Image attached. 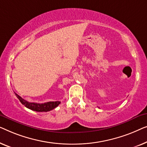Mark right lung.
Segmentation results:
<instances>
[{"label":"right lung","mask_w":147,"mask_h":147,"mask_svg":"<svg viewBox=\"0 0 147 147\" xmlns=\"http://www.w3.org/2000/svg\"><path fill=\"white\" fill-rule=\"evenodd\" d=\"M15 95L18 98V100H20V102L22 105H24V107L30 109V110L37 111V112H47V111H50L59 106V105L61 103L60 101H55V102L51 101V102L42 103V104L36 102H30L24 100V99L22 98L21 96H20L19 95L16 93H15Z\"/></svg>","instance_id":"1"}]
</instances>
